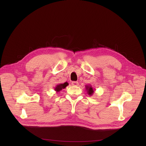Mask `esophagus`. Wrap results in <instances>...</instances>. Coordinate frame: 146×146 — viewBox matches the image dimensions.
Instances as JSON below:
<instances>
[{
    "instance_id": "34e87169",
    "label": "esophagus",
    "mask_w": 146,
    "mask_h": 146,
    "mask_svg": "<svg viewBox=\"0 0 146 146\" xmlns=\"http://www.w3.org/2000/svg\"><path fill=\"white\" fill-rule=\"evenodd\" d=\"M72 85L74 86H77L78 85V82L77 81H73L72 82Z\"/></svg>"
}]
</instances>
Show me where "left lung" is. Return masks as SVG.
I'll use <instances>...</instances> for the list:
<instances>
[{
    "instance_id": "8db88e82",
    "label": "left lung",
    "mask_w": 146,
    "mask_h": 146,
    "mask_svg": "<svg viewBox=\"0 0 146 146\" xmlns=\"http://www.w3.org/2000/svg\"><path fill=\"white\" fill-rule=\"evenodd\" d=\"M86 90L87 91V94L90 96H92L94 92V90L92 88V87L91 85H86Z\"/></svg>"
}]
</instances>
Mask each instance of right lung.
I'll return each instance as SVG.
<instances>
[{"mask_svg":"<svg viewBox=\"0 0 146 146\" xmlns=\"http://www.w3.org/2000/svg\"><path fill=\"white\" fill-rule=\"evenodd\" d=\"M68 85H69V84L67 82L62 83V84H59L55 86V87L54 88V90L56 91V92H59L62 89L65 88Z\"/></svg>","mask_w":146,"mask_h":146,"instance_id":"obj_1","label":"right lung"}]
</instances>
